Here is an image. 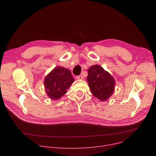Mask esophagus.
I'll use <instances>...</instances> for the list:
<instances>
[{
  "label": "esophagus",
  "mask_w": 156,
  "mask_h": 156,
  "mask_svg": "<svg viewBox=\"0 0 156 156\" xmlns=\"http://www.w3.org/2000/svg\"><path fill=\"white\" fill-rule=\"evenodd\" d=\"M76 80H81L83 79V77L82 76H76Z\"/></svg>",
  "instance_id": "esophagus-1"
}]
</instances>
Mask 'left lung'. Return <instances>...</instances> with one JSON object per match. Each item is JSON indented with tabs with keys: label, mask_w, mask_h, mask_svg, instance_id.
<instances>
[{
	"label": "left lung",
	"mask_w": 156,
	"mask_h": 156,
	"mask_svg": "<svg viewBox=\"0 0 156 156\" xmlns=\"http://www.w3.org/2000/svg\"><path fill=\"white\" fill-rule=\"evenodd\" d=\"M87 80L92 95L101 101H107L114 91L115 80L101 66H92L88 69Z\"/></svg>",
	"instance_id": "left-lung-1"
}]
</instances>
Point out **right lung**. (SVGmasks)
Here are the masks:
<instances>
[{
	"mask_svg": "<svg viewBox=\"0 0 156 156\" xmlns=\"http://www.w3.org/2000/svg\"><path fill=\"white\" fill-rule=\"evenodd\" d=\"M74 81L69 69L61 66L54 68L44 80V87L48 97L52 100L59 99L66 94Z\"/></svg>",
	"mask_w": 156,
	"mask_h": 156,
	"instance_id": "1",
	"label": "right lung"
}]
</instances>
